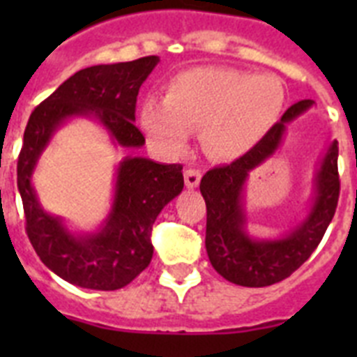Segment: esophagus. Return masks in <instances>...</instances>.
Masks as SVG:
<instances>
[{"mask_svg":"<svg viewBox=\"0 0 357 357\" xmlns=\"http://www.w3.org/2000/svg\"><path fill=\"white\" fill-rule=\"evenodd\" d=\"M200 178H202V173L198 172V169H185L184 172V181H185V185H188L189 189L198 188V184H200Z\"/></svg>","mask_w":357,"mask_h":357,"instance_id":"esophagus-1","label":"esophagus"}]
</instances>
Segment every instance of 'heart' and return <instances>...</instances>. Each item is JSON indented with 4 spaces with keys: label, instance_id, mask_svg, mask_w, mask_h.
<instances>
[{
    "label": "heart",
    "instance_id": "heart-1",
    "mask_svg": "<svg viewBox=\"0 0 357 357\" xmlns=\"http://www.w3.org/2000/svg\"><path fill=\"white\" fill-rule=\"evenodd\" d=\"M284 105L286 85L277 75L204 66L173 77L162 100L148 98L139 125L166 155L184 151L191 130L200 128L207 155L230 162L250 153L270 134Z\"/></svg>",
    "mask_w": 357,
    "mask_h": 357
}]
</instances>
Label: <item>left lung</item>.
Here are the masks:
<instances>
[{
	"instance_id": "obj_1",
	"label": "left lung",
	"mask_w": 357,
	"mask_h": 357,
	"mask_svg": "<svg viewBox=\"0 0 357 357\" xmlns=\"http://www.w3.org/2000/svg\"><path fill=\"white\" fill-rule=\"evenodd\" d=\"M313 105V100L296 102L250 153L202 176L200 193L207 206V255L214 270L229 282L247 288L275 284L304 264L326 234L340 197L338 141L329 143L318 160L313 195L304 216L275 238H259L248 232L245 198L250 173L275 155L289 123Z\"/></svg>"
}]
</instances>
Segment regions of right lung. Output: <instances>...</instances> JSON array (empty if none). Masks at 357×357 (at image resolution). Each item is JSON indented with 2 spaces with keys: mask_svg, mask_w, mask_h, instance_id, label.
Returning <instances> with one entry per match:
<instances>
[{
  "mask_svg": "<svg viewBox=\"0 0 357 357\" xmlns=\"http://www.w3.org/2000/svg\"><path fill=\"white\" fill-rule=\"evenodd\" d=\"M159 56L91 66L77 71L44 100L28 119L17 160V189L31 247L55 275L69 284L98 291L127 286L150 264L151 225L160 211L182 193L181 164H160L141 155L119 160L109 213L96 229L75 230L64 216L43 207L33 173L56 130L73 119L96 121L114 148L144 144L134 125L141 85Z\"/></svg>",
  "mask_w": 357,
  "mask_h": 357,
  "instance_id": "right-lung-1",
  "label": "right lung"
}]
</instances>
